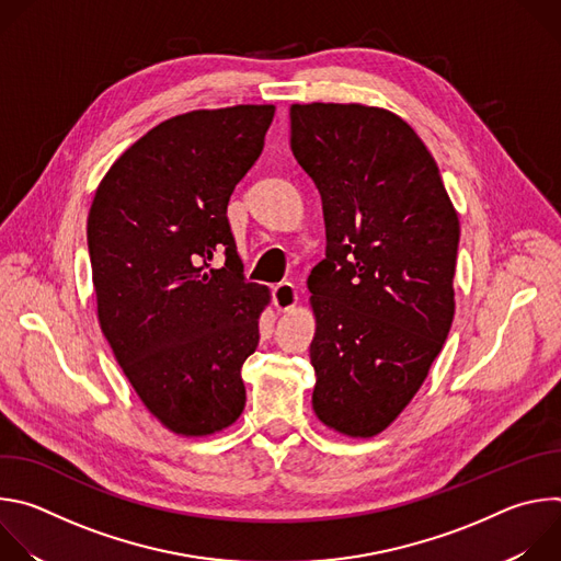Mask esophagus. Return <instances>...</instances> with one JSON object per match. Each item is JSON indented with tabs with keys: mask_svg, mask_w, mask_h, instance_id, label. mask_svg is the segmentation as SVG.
<instances>
[{
	"mask_svg": "<svg viewBox=\"0 0 561 561\" xmlns=\"http://www.w3.org/2000/svg\"><path fill=\"white\" fill-rule=\"evenodd\" d=\"M273 304L277 310L286 312L297 304V288L290 282H282L273 288Z\"/></svg>",
	"mask_w": 561,
	"mask_h": 561,
	"instance_id": "34e87169",
	"label": "esophagus"
}]
</instances>
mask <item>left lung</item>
I'll return each instance as SVG.
<instances>
[{
    "label": "left lung",
    "instance_id": "left-lung-1",
    "mask_svg": "<svg viewBox=\"0 0 561 561\" xmlns=\"http://www.w3.org/2000/svg\"><path fill=\"white\" fill-rule=\"evenodd\" d=\"M290 148L327 224V260L308 277L312 409L344 435L373 437L448 337L459 219L433 154L388 111L295 104Z\"/></svg>",
    "mask_w": 561,
    "mask_h": 561
}]
</instances>
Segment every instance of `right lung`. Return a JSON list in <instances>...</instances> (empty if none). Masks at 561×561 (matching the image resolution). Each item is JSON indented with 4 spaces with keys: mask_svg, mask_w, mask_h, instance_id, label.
Segmentation results:
<instances>
[{
    "mask_svg": "<svg viewBox=\"0 0 561 561\" xmlns=\"http://www.w3.org/2000/svg\"><path fill=\"white\" fill-rule=\"evenodd\" d=\"M273 117L232 106L162 122L111 167L89 213L102 331L146 409L180 435L221 431L247 404L242 364L268 288L244 277L226 208Z\"/></svg>",
    "mask_w": 561,
    "mask_h": 561,
    "instance_id": "1",
    "label": "right lung"
}]
</instances>
